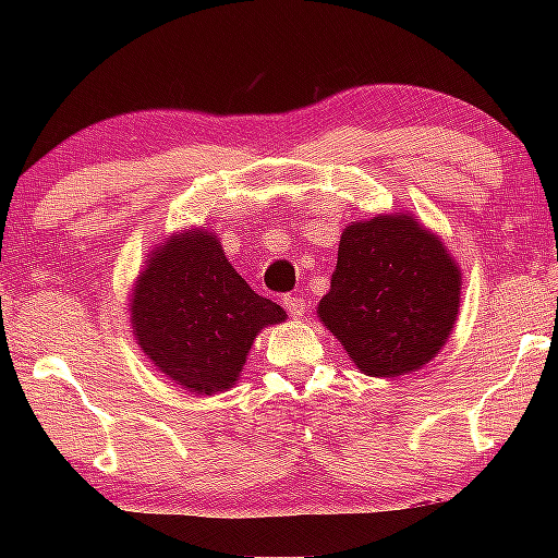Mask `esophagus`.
<instances>
[{
  "mask_svg": "<svg viewBox=\"0 0 558 558\" xmlns=\"http://www.w3.org/2000/svg\"><path fill=\"white\" fill-rule=\"evenodd\" d=\"M284 310L292 317H304V312H307V302H304L300 294H284Z\"/></svg>",
  "mask_w": 558,
  "mask_h": 558,
  "instance_id": "esophagus-1",
  "label": "esophagus"
}]
</instances>
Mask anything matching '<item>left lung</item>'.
Wrapping results in <instances>:
<instances>
[{
	"label": "left lung",
	"instance_id": "left-lung-1",
	"mask_svg": "<svg viewBox=\"0 0 558 558\" xmlns=\"http://www.w3.org/2000/svg\"><path fill=\"white\" fill-rule=\"evenodd\" d=\"M319 319L368 376L422 368L445 345L460 310V271L411 216H378L340 235L338 269Z\"/></svg>",
	"mask_w": 558,
	"mask_h": 558
}]
</instances>
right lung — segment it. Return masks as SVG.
Listing matches in <instances>:
<instances>
[{
    "label": "right lung",
    "instance_id": "1",
    "mask_svg": "<svg viewBox=\"0 0 558 558\" xmlns=\"http://www.w3.org/2000/svg\"><path fill=\"white\" fill-rule=\"evenodd\" d=\"M284 317L277 302L246 284L205 231L159 246L132 294L142 350L172 384L193 393L231 388L258 330Z\"/></svg>",
    "mask_w": 558,
    "mask_h": 558
}]
</instances>
